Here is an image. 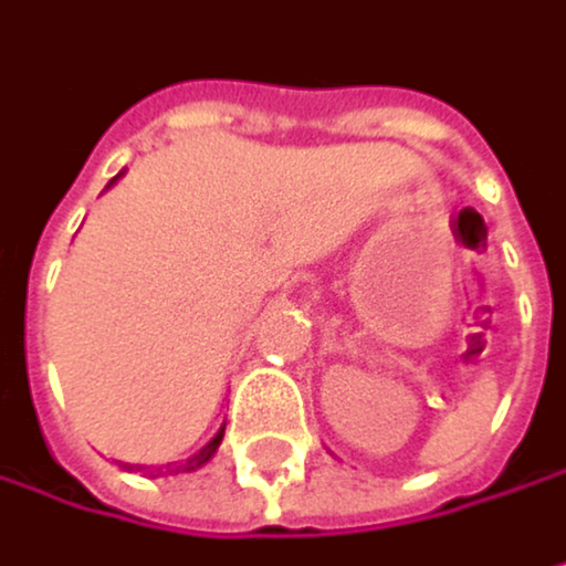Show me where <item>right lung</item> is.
Segmentation results:
<instances>
[{
	"label": "right lung",
	"instance_id": "right-lung-1",
	"mask_svg": "<svg viewBox=\"0 0 566 566\" xmlns=\"http://www.w3.org/2000/svg\"><path fill=\"white\" fill-rule=\"evenodd\" d=\"M119 177H124V174H116L106 187H113ZM221 439H224V426H221V429H218V432H214V436L205 442V447H200V450L193 453V457H187V460H180V463H167V467H130V463H124V467H130V470H154L157 476H160V473H164V476H167V473H190V470H200V467H205V463L218 453Z\"/></svg>",
	"mask_w": 566,
	"mask_h": 566
}]
</instances>
